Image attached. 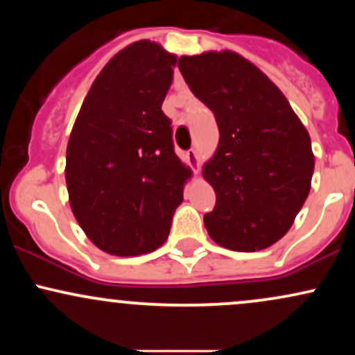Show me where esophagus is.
<instances>
[{
	"label": "esophagus",
	"mask_w": 355,
	"mask_h": 355,
	"mask_svg": "<svg viewBox=\"0 0 355 355\" xmlns=\"http://www.w3.org/2000/svg\"><path fill=\"white\" fill-rule=\"evenodd\" d=\"M187 158H189L191 168H193L195 173H200V158H198V153L195 148H190L189 152H187Z\"/></svg>",
	"instance_id": "1"
}]
</instances>
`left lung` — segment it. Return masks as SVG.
Segmentation results:
<instances>
[{"mask_svg":"<svg viewBox=\"0 0 355 355\" xmlns=\"http://www.w3.org/2000/svg\"><path fill=\"white\" fill-rule=\"evenodd\" d=\"M191 93L214 112L218 146L203 165L217 202L203 222L218 245L255 252L292 227L311 191V137L284 93L234 51L178 60Z\"/></svg>","mask_w":355,"mask_h":355,"instance_id":"8db88e82","label":"left lung"}]
</instances>
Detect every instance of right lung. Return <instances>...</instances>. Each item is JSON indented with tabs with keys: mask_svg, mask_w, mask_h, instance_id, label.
Instances as JSON below:
<instances>
[{
	"mask_svg": "<svg viewBox=\"0 0 355 355\" xmlns=\"http://www.w3.org/2000/svg\"><path fill=\"white\" fill-rule=\"evenodd\" d=\"M177 56L141 40L118 51L93 81L67 146L70 205L100 250L141 255L168 237L190 178L162 112Z\"/></svg>",
	"mask_w": 355,
	"mask_h": 355,
	"instance_id": "add662e5",
	"label": "right lung"
}]
</instances>
